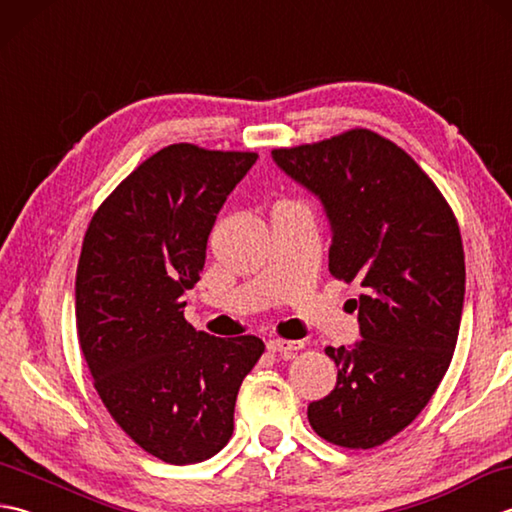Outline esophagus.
<instances>
[{
  "mask_svg": "<svg viewBox=\"0 0 512 512\" xmlns=\"http://www.w3.org/2000/svg\"><path fill=\"white\" fill-rule=\"evenodd\" d=\"M268 352L279 354V356H290L292 352H297L303 347V343L299 341H284V339H270L268 341Z\"/></svg>",
  "mask_w": 512,
  "mask_h": 512,
  "instance_id": "obj_1",
  "label": "esophagus"
}]
</instances>
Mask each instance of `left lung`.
Wrapping results in <instances>:
<instances>
[{
    "mask_svg": "<svg viewBox=\"0 0 512 512\" xmlns=\"http://www.w3.org/2000/svg\"><path fill=\"white\" fill-rule=\"evenodd\" d=\"M273 160L321 200L330 273L363 288L352 299L363 339L325 347L339 376L308 420L332 444L374 449L416 420L449 369L466 281L458 220L416 160L369 129Z\"/></svg>",
    "mask_w": 512,
    "mask_h": 512,
    "instance_id": "obj_1",
    "label": "left lung"
}]
</instances>
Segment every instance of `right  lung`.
<instances>
[{"label":"right lung","instance_id":"add662e5","mask_svg":"<svg viewBox=\"0 0 512 512\" xmlns=\"http://www.w3.org/2000/svg\"><path fill=\"white\" fill-rule=\"evenodd\" d=\"M253 151L178 143L118 184L85 231L76 332L103 405L140 449L169 464L209 460L233 436L257 336L220 339L184 319L215 217Z\"/></svg>","mask_w":512,"mask_h":512}]
</instances>
